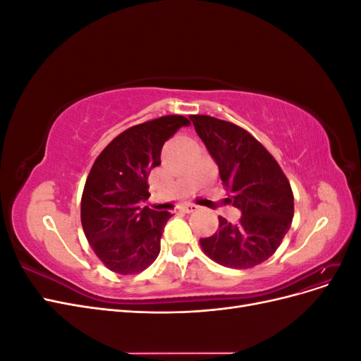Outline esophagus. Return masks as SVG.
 I'll list each match as a JSON object with an SVG mask.
<instances>
[{
    "label": "esophagus",
    "mask_w": 361,
    "mask_h": 361,
    "mask_svg": "<svg viewBox=\"0 0 361 361\" xmlns=\"http://www.w3.org/2000/svg\"><path fill=\"white\" fill-rule=\"evenodd\" d=\"M180 211L187 212V214H191V212L199 211V206L197 204H192V203H187V204H182L180 206Z\"/></svg>",
    "instance_id": "esophagus-1"
}]
</instances>
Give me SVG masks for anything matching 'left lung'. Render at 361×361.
I'll return each instance as SVG.
<instances>
[{
    "mask_svg": "<svg viewBox=\"0 0 361 361\" xmlns=\"http://www.w3.org/2000/svg\"><path fill=\"white\" fill-rule=\"evenodd\" d=\"M191 122L218 164L228 202L241 211L232 224L218 218V231L200 239L204 255L227 268H253L271 257L293 218V194L279 162L248 130L211 116Z\"/></svg>",
    "mask_w": 361,
    "mask_h": 361,
    "instance_id": "left-lung-1",
    "label": "left lung"
}]
</instances>
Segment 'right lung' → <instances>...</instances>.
<instances>
[{"instance_id": "right-lung-1", "label": "right lung", "mask_w": 361, "mask_h": 361, "mask_svg": "<svg viewBox=\"0 0 361 361\" xmlns=\"http://www.w3.org/2000/svg\"><path fill=\"white\" fill-rule=\"evenodd\" d=\"M183 116H162L130 126L108 145L87 176L81 197L84 235L102 264L128 276L154 264L164 226L171 214L140 202L149 199L147 178L161 164V149L180 126Z\"/></svg>"}]
</instances>
